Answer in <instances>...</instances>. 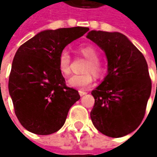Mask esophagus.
Instances as JSON below:
<instances>
[{
    "instance_id": "obj_1",
    "label": "esophagus",
    "mask_w": 157,
    "mask_h": 157,
    "mask_svg": "<svg viewBox=\"0 0 157 157\" xmlns=\"http://www.w3.org/2000/svg\"><path fill=\"white\" fill-rule=\"evenodd\" d=\"M78 94H79V95H80V96H84V95H86V94H87V93H86V91H83V90H79V91H78Z\"/></svg>"
}]
</instances>
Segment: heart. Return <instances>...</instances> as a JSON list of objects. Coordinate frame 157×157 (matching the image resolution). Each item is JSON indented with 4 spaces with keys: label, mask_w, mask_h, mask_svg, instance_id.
<instances>
[{
    "label": "heart",
    "mask_w": 157,
    "mask_h": 157,
    "mask_svg": "<svg viewBox=\"0 0 157 157\" xmlns=\"http://www.w3.org/2000/svg\"><path fill=\"white\" fill-rule=\"evenodd\" d=\"M78 53L82 57L87 59V63L84 67L85 73L80 75H74L68 79V85L71 87L86 88L90 86L94 82V74L95 77L99 78L103 74L104 66L99 57L100 53L98 50L93 45H83L78 48ZM71 57L69 52L63 50L60 52L57 60V65L59 71L63 76H68L71 72Z\"/></svg>",
    "instance_id": "heart-1"
}]
</instances>
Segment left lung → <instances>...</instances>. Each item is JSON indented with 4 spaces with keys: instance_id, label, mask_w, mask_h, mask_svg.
Masks as SVG:
<instances>
[{
    "instance_id": "left-lung-1",
    "label": "left lung",
    "mask_w": 157,
    "mask_h": 157,
    "mask_svg": "<svg viewBox=\"0 0 157 157\" xmlns=\"http://www.w3.org/2000/svg\"><path fill=\"white\" fill-rule=\"evenodd\" d=\"M86 37L105 52L108 63L107 75L92 92V121L105 136H127L142 123L151 94L146 59L123 34L92 30Z\"/></svg>"
}]
</instances>
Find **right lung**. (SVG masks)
I'll use <instances>...</instances> for the list:
<instances>
[{
  "instance_id": "1",
  "label": "right lung",
  "mask_w": 157,
  "mask_h": 157,
  "mask_svg": "<svg viewBox=\"0 0 157 157\" xmlns=\"http://www.w3.org/2000/svg\"><path fill=\"white\" fill-rule=\"evenodd\" d=\"M89 30L74 27L42 31L21 44L13 59L9 91L20 123L36 135L60 129L69 109L80 99L68 87L57 60L64 47Z\"/></svg>"
}]
</instances>
